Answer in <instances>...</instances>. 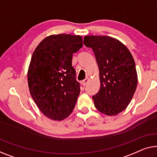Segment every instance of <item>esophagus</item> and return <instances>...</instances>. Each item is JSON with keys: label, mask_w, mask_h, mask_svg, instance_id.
<instances>
[{"label": "esophagus", "mask_w": 157, "mask_h": 157, "mask_svg": "<svg viewBox=\"0 0 157 157\" xmlns=\"http://www.w3.org/2000/svg\"><path fill=\"white\" fill-rule=\"evenodd\" d=\"M89 79H89V78H86L85 79H84V80L82 81V85H84V86L86 85L89 82Z\"/></svg>", "instance_id": "esophagus-1"}]
</instances>
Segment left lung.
Returning <instances> with one entry per match:
<instances>
[{
    "instance_id": "obj_1",
    "label": "left lung",
    "mask_w": 157,
    "mask_h": 157,
    "mask_svg": "<svg viewBox=\"0 0 157 157\" xmlns=\"http://www.w3.org/2000/svg\"><path fill=\"white\" fill-rule=\"evenodd\" d=\"M84 44L92 48L99 68L101 86L94 95V106L107 116L126 109L136 90L137 75L135 60L128 48L108 36H85Z\"/></svg>"
}]
</instances>
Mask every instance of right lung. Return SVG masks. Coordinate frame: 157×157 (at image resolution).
<instances>
[{"mask_svg":"<svg viewBox=\"0 0 157 157\" xmlns=\"http://www.w3.org/2000/svg\"><path fill=\"white\" fill-rule=\"evenodd\" d=\"M82 46L81 36L51 35L32 54L27 72L29 92L40 111L52 120L66 118L75 106L80 85L72 60Z\"/></svg>","mask_w":157,"mask_h":157,"instance_id":"right-lung-1","label":"right lung"}]
</instances>
